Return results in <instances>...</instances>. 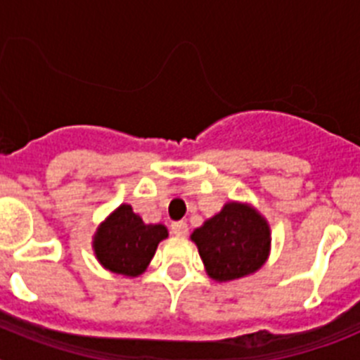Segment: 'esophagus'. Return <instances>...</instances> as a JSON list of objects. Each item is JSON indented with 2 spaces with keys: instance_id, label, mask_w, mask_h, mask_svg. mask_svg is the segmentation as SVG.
<instances>
[{
  "instance_id": "esophagus-1",
  "label": "esophagus",
  "mask_w": 360,
  "mask_h": 360,
  "mask_svg": "<svg viewBox=\"0 0 360 360\" xmlns=\"http://www.w3.org/2000/svg\"><path fill=\"white\" fill-rule=\"evenodd\" d=\"M171 232L178 238H186L187 232H189V227H187L186 221H174V224H171Z\"/></svg>"
}]
</instances>
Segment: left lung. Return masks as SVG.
I'll return each instance as SVG.
<instances>
[{
  "label": "left lung",
  "mask_w": 360,
  "mask_h": 360,
  "mask_svg": "<svg viewBox=\"0 0 360 360\" xmlns=\"http://www.w3.org/2000/svg\"><path fill=\"white\" fill-rule=\"evenodd\" d=\"M191 241L198 247L209 278L225 283L252 276L265 265L272 231L254 205L229 200L218 214L193 231Z\"/></svg>",
  "instance_id": "8db88e82"
}]
</instances>
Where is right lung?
I'll return each instance as SVG.
<instances>
[{
	"label": "right lung",
	"mask_w": 360,
	"mask_h": 360,
	"mask_svg": "<svg viewBox=\"0 0 360 360\" xmlns=\"http://www.w3.org/2000/svg\"><path fill=\"white\" fill-rule=\"evenodd\" d=\"M167 236L165 225L146 224L133 212L129 203H120L98 224L91 249L106 270L126 278H139L151 263L158 243Z\"/></svg>",
	"instance_id": "right-lung-1"
}]
</instances>
